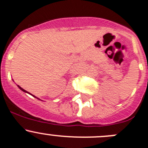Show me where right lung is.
Returning <instances> with one entry per match:
<instances>
[{"label":"right lung","mask_w":148,"mask_h":148,"mask_svg":"<svg viewBox=\"0 0 148 148\" xmlns=\"http://www.w3.org/2000/svg\"><path fill=\"white\" fill-rule=\"evenodd\" d=\"M18 86V87H19V89H21V90H22V91H24V92H25V93H28V94H30V93H29V92H28V91H25V89H23V88H22V87H20V86ZM31 95H32V96H33V97H34L37 98V99H39V100H40V99H39V98L36 97V96H34V95H33V94H31Z\"/></svg>","instance_id":"add662e5"}]
</instances>
